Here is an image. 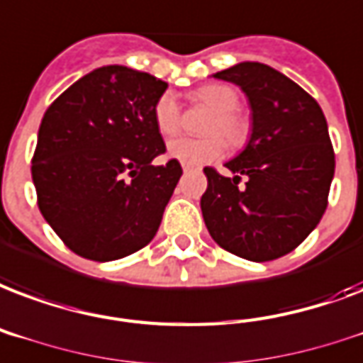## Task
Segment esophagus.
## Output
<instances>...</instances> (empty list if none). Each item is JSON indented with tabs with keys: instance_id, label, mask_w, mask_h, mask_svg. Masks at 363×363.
<instances>
[{
	"instance_id": "1",
	"label": "esophagus",
	"mask_w": 363,
	"mask_h": 363,
	"mask_svg": "<svg viewBox=\"0 0 363 363\" xmlns=\"http://www.w3.org/2000/svg\"><path fill=\"white\" fill-rule=\"evenodd\" d=\"M193 170V166L191 164H184V172H189Z\"/></svg>"
}]
</instances>
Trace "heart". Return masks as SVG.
<instances>
[{"label":"heart","mask_w":363,"mask_h":363,"mask_svg":"<svg viewBox=\"0 0 363 363\" xmlns=\"http://www.w3.org/2000/svg\"><path fill=\"white\" fill-rule=\"evenodd\" d=\"M193 101H197L204 107L214 111V116L208 122L204 132L218 133L203 140H193V138H176L168 143V157L179 160L184 164H206L212 160L220 159L225 151V142L219 138L223 135L228 145L233 149H241L247 145L250 138V120L237 111L239 107V94L231 86L225 84H208L199 88L191 95ZM152 118L155 126L164 138H172L179 132L182 128V108L178 99L172 91H164L160 95L155 107H152Z\"/></svg>","instance_id":"1"}]
</instances>
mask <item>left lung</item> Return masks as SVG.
I'll use <instances>...</instances> for the list:
<instances>
[{"label": "left lung", "mask_w": 363, "mask_h": 363, "mask_svg": "<svg viewBox=\"0 0 363 363\" xmlns=\"http://www.w3.org/2000/svg\"><path fill=\"white\" fill-rule=\"evenodd\" d=\"M214 78L243 89L252 132L243 151L225 162L233 178L204 168V223L231 255L275 260L295 250L327 208L335 152L325 116L312 95L262 62H239Z\"/></svg>", "instance_id": "obj_1"}]
</instances>
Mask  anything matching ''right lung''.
<instances>
[{"label":"right lung","mask_w":363,"mask_h":363,"mask_svg":"<svg viewBox=\"0 0 363 363\" xmlns=\"http://www.w3.org/2000/svg\"><path fill=\"white\" fill-rule=\"evenodd\" d=\"M168 84L133 68H95L45 111L32 159L38 206L76 255L108 262L151 243L182 178L152 107Z\"/></svg>","instance_id":"obj_1"}]
</instances>
